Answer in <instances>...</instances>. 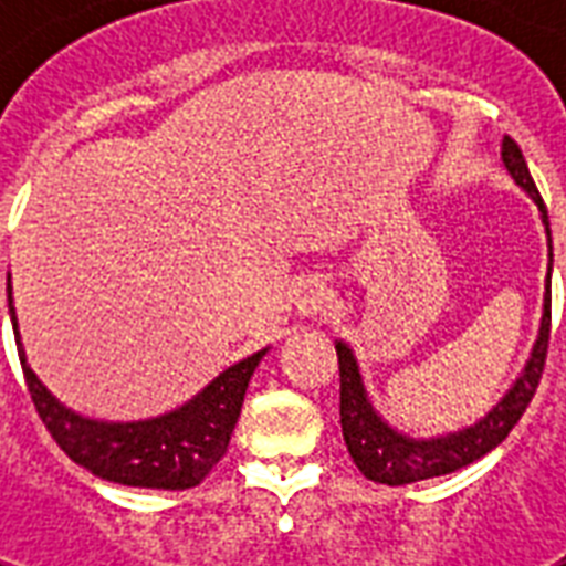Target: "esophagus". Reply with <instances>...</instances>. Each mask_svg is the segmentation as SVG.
Instances as JSON below:
<instances>
[{"instance_id":"esophagus-1","label":"esophagus","mask_w":566,"mask_h":566,"mask_svg":"<svg viewBox=\"0 0 566 566\" xmlns=\"http://www.w3.org/2000/svg\"><path fill=\"white\" fill-rule=\"evenodd\" d=\"M328 305V287L323 279H308V282L300 284L296 291V300H293V308L300 317H317L319 311Z\"/></svg>"}]
</instances>
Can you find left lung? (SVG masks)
<instances>
[{"mask_svg":"<svg viewBox=\"0 0 566 566\" xmlns=\"http://www.w3.org/2000/svg\"><path fill=\"white\" fill-rule=\"evenodd\" d=\"M502 167L537 205V213H541V222H544L546 231V247H549L544 314H541L535 346H532L526 367L517 376V381L505 390V396L484 413L482 420H475L467 429L438 434V438H411V434L394 429L376 411L353 346L344 344V340H335L337 364H340V426H344V440L355 467L370 482L390 484V488L422 482V479H434V475L455 473L461 467L484 458L491 449H496L502 440L509 438V431L517 426L526 405L535 396L537 381L544 376L546 346H549V305H553V231H549L546 205L537 193L535 181H532L526 158H523L520 146L511 137H502Z\"/></svg>","mask_w":566,"mask_h":566,"instance_id":"left-lung-1","label":"left lung"}]
</instances>
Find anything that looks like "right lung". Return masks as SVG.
<instances>
[{
	"label": "right lung",
	"instance_id": "right-lung-1",
	"mask_svg": "<svg viewBox=\"0 0 566 566\" xmlns=\"http://www.w3.org/2000/svg\"><path fill=\"white\" fill-rule=\"evenodd\" d=\"M8 311H11L17 353H20L31 402L38 408L40 420L46 422L49 434L75 464H82L105 482L128 484V488L188 491L202 482L226 455L231 431L243 408L249 378L261 358L270 353L266 346L247 355L243 361L231 364L199 394L190 396L188 402L167 413L128 422L93 420L52 396V390L25 361L17 311H13L11 275H8Z\"/></svg>",
	"mask_w": 566,
	"mask_h": 566
}]
</instances>
